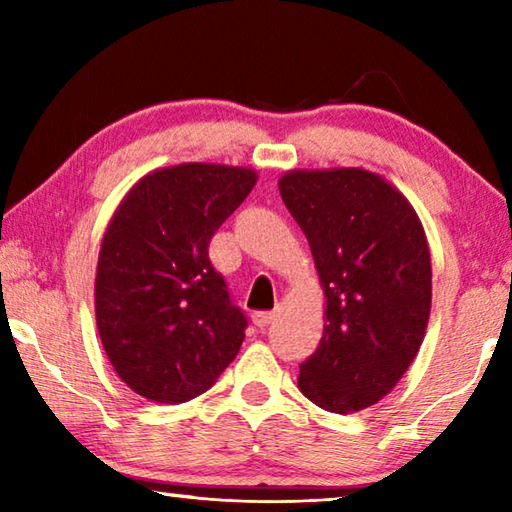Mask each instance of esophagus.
I'll return each instance as SVG.
<instances>
[{
  "mask_svg": "<svg viewBox=\"0 0 512 512\" xmlns=\"http://www.w3.org/2000/svg\"><path fill=\"white\" fill-rule=\"evenodd\" d=\"M275 316H277V311H255L253 323L257 327H268L275 320Z\"/></svg>",
  "mask_w": 512,
  "mask_h": 512,
  "instance_id": "obj_1",
  "label": "esophagus"
}]
</instances>
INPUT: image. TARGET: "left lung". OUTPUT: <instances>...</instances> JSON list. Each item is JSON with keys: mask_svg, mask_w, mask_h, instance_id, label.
I'll return each mask as SVG.
<instances>
[{"mask_svg": "<svg viewBox=\"0 0 512 512\" xmlns=\"http://www.w3.org/2000/svg\"><path fill=\"white\" fill-rule=\"evenodd\" d=\"M280 194L327 298L323 339L300 363V393L332 413L368 409L402 379L427 329L431 257L418 214L363 169L289 171Z\"/></svg>", "mask_w": 512, "mask_h": 512, "instance_id": "left-lung-1", "label": "left lung"}]
</instances>
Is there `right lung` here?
<instances>
[{
    "instance_id": "right-lung-1",
    "label": "right lung",
    "mask_w": 512,
    "mask_h": 512,
    "mask_svg": "<svg viewBox=\"0 0 512 512\" xmlns=\"http://www.w3.org/2000/svg\"><path fill=\"white\" fill-rule=\"evenodd\" d=\"M255 183L250 169L178 164L144 176L112 216L97 327L112 368L146 400H194L237 357L248 320L207 248Z\"/></svg>"
}]
</instances>
